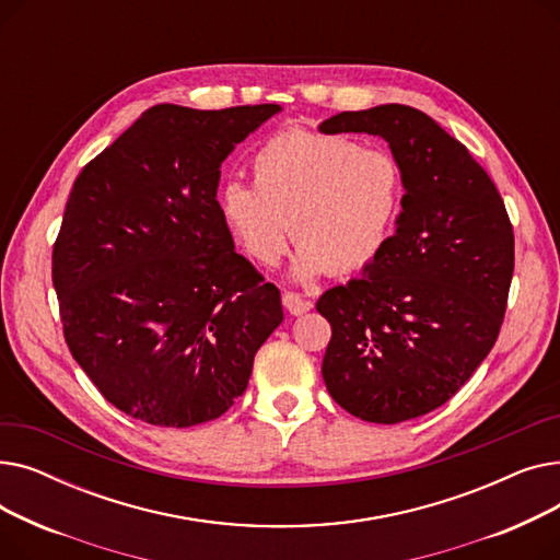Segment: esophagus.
<instances>
[{
  "mask_svg": "<svg viewBox=\"0 0 560 560\" xmlns=\"http://www.w3.org/2000/svg\"><path fill=\"white\" fill-rule=\"evenodd\" d=\"M281 302H283V306H285V311L290 315H304V313H308L313 308V304L308 300H302L298 292H283Z\"/></svg>",
  "mask_w": 560,
  "mask_h": 560,
  "instance_id": "34e87169",
  "label": "esophagus"
}]
</instances>
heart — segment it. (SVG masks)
Here are the masks:
<instances>
[{"mask_svg": "<svg viewBox=\"0 0 560 560\" xmlns=\"http://www.w3.org/2000/svg\"><path fill=\"white\" fill-rule=\"evenodd\" d=\"M252 174L254 186L220 188V215L260 265L279 260L290 229L298 243L290 275L300 283L329 268H365L384 252L404 206L399 161L336 133L281 131L254 154Z\"/></svg>", "mask_w": 560, "mask_h": 560, "instance_id": "b5f03b06", "label": "heart"}]
</instances>
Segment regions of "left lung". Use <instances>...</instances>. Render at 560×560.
I'll use <instances>...</instances> for the list:
<instances>
[{
  "instance_id": "1",
  "label": "left lung",
  "mask_w": 560,
  "mask_h": 560,
  "mask_svg": "<svg viewBox=\"0 0 560 560\" xmlns=\"http://www.w3.org/2000/svg\"><path fill=\"white\" fill-rule=\"evenodd\" d=\"M317 129L384 138L404 170L384 252L317 300L331 325L322 376L365 422L420 418L460 390L499 336L515 260L504 201L465 144L418 108L345 110Z\"/></svg>"
}]
</instances>
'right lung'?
<instances>
[{
	"mask_svg": "<svg viewBox=\"0 0 560 560\" xmlns=\"http://www.w3.org/2000/svg\"><path fill=\"white\" fill-rule=\"evenodd\" d=\"M279 110L159 104L77 176L51 256L63 334L136 420L220 418L281 325L277 285L235 254L218 206L222 161Z\"/></svg>",
	"mask_w": 560,
	"mask_h": 560,
	"instance_id": "add662e5",
	"label": "right lung"
}]
</instances>
